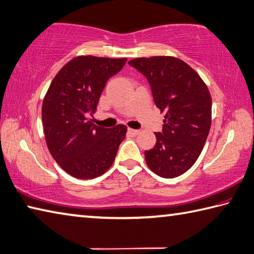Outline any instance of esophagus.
Wrapping results in <instances>:
<instances>
[{
	"instance_id": "34e87169",
	"label": "esophagus",
	"mask_w": 254,
	"mask_h": 254,
	"mask_svg": "<svg viewBox=\"0 0 254 254\" xmlns=\"http://www.w3.org/2000/svg\"><path fill=\"white\" fill-rule=\"evenodd\" d=\"M128 132L130 133V135H132V136H137V135H139V133H140V130H138V129L129 128L128 129Z\"/></svg>"
}]
</instances>
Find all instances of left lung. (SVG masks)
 <instances>
[{"label": "left lung", "mask_w": 254, "mask_h": 254, "mask_svg": "<svg viewBox=\"0 0 254 254\" xmlns=\"http://www.w3.org/2000/svg\"><path fill=\"white\" fill-rule=\"evenodd\" d=\"M129 65L146 76L160 112L162 132L145 151L146 164L162 178L185 174L201 154L211 126V95L192 67L174 56L139 57Z\"/></svg>", "instance_id": "left-lung-1"}]
</instances>
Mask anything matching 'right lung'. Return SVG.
Returning <instances> with one entry per match:
<instances>
[{
    "label": "right lung",
    "instance_id": "1",
    "mask_svg": "<svg viewBox=\"0 0 254 254\" xmlns=\"http://www.w3.org/2000/svg\"><path fill=\"white\" fill-rule=\"evenodd\" d=\"M127 59L93 55L74 57L52 80L42 105L46 145L62 169L78 179L102 176L116 157L127 127L96 126L95 114L109 77L117 74Z\"/></svg>",
    "mask_w": 254,
    "mask_h": 254
}]
</instances>
